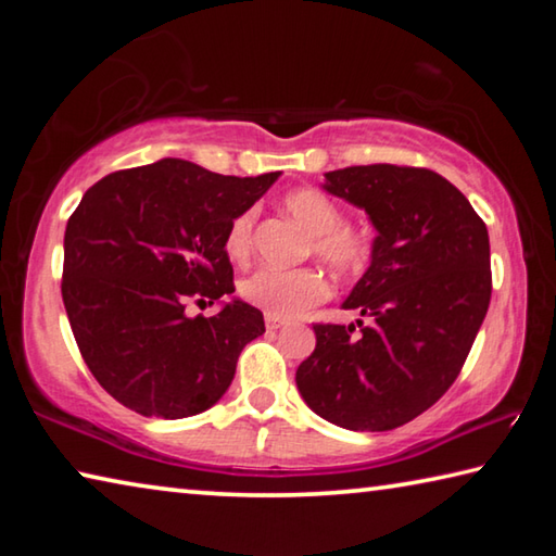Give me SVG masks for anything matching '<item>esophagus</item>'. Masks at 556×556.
<instances>
[{"label": "esophagus", "mask_w": 556, "mask_h": 556, "mask_svg": "<svg viewBox=\"0 0 556 556\" xmlns=\"http://www.w3.org/2000/svg\"><path fill=\"white\" fill-rule=\"evenodd\" d=\"M265 324H267V328H269V331H277V328H281V326H285V321H281V318H277V316H271V314H265Z\"/></svg>", "instance_id": "34e87169"}]
</instances>
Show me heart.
<instances>
[{"label":"heart","instance_id":"1","mask_svg":"<svg viewBox=\"0 0 556 556\" xmlns=\"http://www.w3.org/2000/svg\"><path fill=\"white\" fill-rule=\"evenodd\" d=\"M285 208L308 230L306 255L321 257L336 275H357L368 267L372 242L363 230L343 223V211L316 188H296L285 195ZM255 244V211L235 215L225 232V252L244 262ZM248 304L277 318H299L331 296V281L318 267L260 269L240 287Z\"/></svg>","mask_w":556,"mask_h":556}]
</instances>
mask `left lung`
<instances>
[{
	"label": "left lung",
	"mask_w": 556,
	"mask_h": 556,
	"mask_svg": "<svg viewBox=\"0 0 556 556\" xmlns=\"http://www.w3.org/2000/svg\"><path fill=\"white\" fill-rule=\"evenodd\" d=\"M326 191L370 215L372 262L343 308L370 324H314L296 388L318 417L353 431L407 425L464 368L491 304V242L481 215L444 176L370 164L326 174Z\"/></svg>",
	"instance_id": "1"
}]
</instances>
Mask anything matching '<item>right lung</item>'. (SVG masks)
Here are the masks:
<instances>
[{
	"mask_svg": "<svg viewBox=\"0 0 556 556\" xmlns=\"http://www.w3.org/2000/svg\"><path fill=\"white\" fill-rule=\"evenodd\" d=\"M277 176L162 159L100 178L83 195L65 225L61 294L83 361L119 404L181 419L230 388L242 348L265 333L262 312L235 299L191 318L186 306L232 294L225 232Z\"/></svg>",
	"mask_w": 556,
	"mask_h": 556,
	"instance_id": "add662e5",
	"label": "right lung"
}]
</instances>
